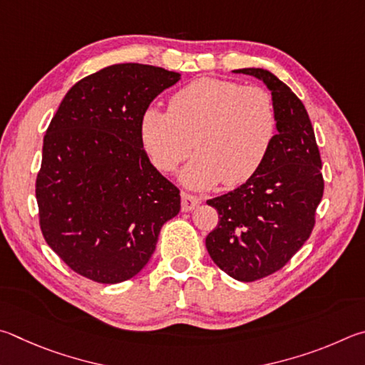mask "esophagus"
Listing matches in <instances>:
<instances>
[{"instance_id": "34e87169", "label": "esophagus", "mask_w": 365, "mask_h": 365, "mask_svg": "<svg viewBox=\"0 0 365 365\" xmlns=\"http://www.w3.org/2000/svg\"><path fill=\"white\" fill-rule=\"evenodd\" d=\"M202 200L200 197L192 195L189 192H181V207H182V212H190V210H194L197 205H199Z\"/></svg>"}]
</instances>
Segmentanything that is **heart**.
<instances>
[{
	"label": "heart",
	"instance_id": "heart-1",
	"mask_svg": "<svg viewBox=\"0 0 365 365\" xmlns=\"http://www.w3.org/2000/svg\"><path fill=\"white\" fill-rule=\"evenodd\" d=\"M277 131L272 96L259 86L199 78L170 98L168 112L147 108L140 136L153 165L175 170L195 150L182 181L207 187L216 181L239 186L248 181L269 153Z\"/></svg>",
	"mask_w": 365,
	"mask_h": 365
}]
</instances>
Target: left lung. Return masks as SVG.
<instances>
[{"mask_svg":"<svg viewBox=\"0 0 365 365\" xmlns=\"http://www.w3.org/2000/svg\"><path fill=\"white\" fill-rule=\"evenodd\" d=\"M234 72L257 76L271 89L277 133L247 182L207 200L220 220L205 245L220 269L253 282L282 269L309 239L324 195L322 160L309 115L285 83L263 68Z\"/></svg>","mask_w":365,"mask_h":365,"instance_id":"1","label":"left lung"}]
</instances>
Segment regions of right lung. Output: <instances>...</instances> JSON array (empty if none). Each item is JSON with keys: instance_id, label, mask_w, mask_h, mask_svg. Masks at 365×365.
<instances>
[{"instance_id": "right-lung-1", "label": "right lung", "mask_w": 365, "mask_h": 365, "mask_svg": "<svg viewBox=\"0 0 365 365\" xmlns=\"http://www.w3.org/2000/svg\"><path fill=\"white\" fill-rule=\"evenodd\" d=\"M179 73L115 63L68 89L43 140L36 176L40 227L70 269L99 284L136 276L181 195L150 163L140 118Z\"/></svg>"}]
</instances>
